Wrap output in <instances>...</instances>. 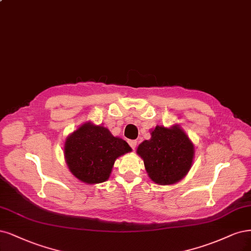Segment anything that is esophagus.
<instances>
[{
    "label": "esophagus",
    "mask_w": 251,
    "mask_h": 251,
    "mask_svg": "<svg viewBox=\"0 0 251 251\" xmlns=\"http://www.w3.org/2000/svg\"><path fill=\"white\" fill-rule=\"evenodd\" d=\"M128 144L133 150H135L136 146H137V140H128Z\"/></svg>",
    "instance_id": "obj_1"
}]
</instances>
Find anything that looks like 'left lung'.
<instances>
[{"mask_svg":"<svg viewBox=\"0 0 251 251\" xmlns=\"http://www.w3.org/2000/svg\"><path fill=\"white\" fill-rule=\"evenodd\" d=\"M150 177L159 185H171L183 178L192 165L194 148L183 129L157 126L151 140L137 150Z\"/></svg>","mask_w":251,"mask_h":251,"instance_id":"obj_1","label":"left lung"}]
</instances>
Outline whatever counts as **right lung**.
<instances>
[{
    "mask_svg": "<svg viewBox=\"0 0 251 251\" xmlns=\"http://www.w3.org/2000/svg\"><path fill=\"white\" fill-rule=\"evenodd\" d=\"M122 138L101 126L86 123L67 137L64 155L72 174L86 184L106 181L115 160L131 151Z\"/></svg>",
    "mask_w": 251,
    "mask_h": 251,
    "instance_id": "1",
    "label": "right lung"
}]
</instances>
